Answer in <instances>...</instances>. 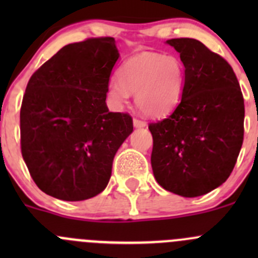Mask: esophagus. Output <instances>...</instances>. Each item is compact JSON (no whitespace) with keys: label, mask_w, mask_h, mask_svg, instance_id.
I'll return each instance as SVG.
<instances>
[{"label":"esophagus","mask_w":258,"mask_h":258,"mask_svg":"<svg viewBox=\"0 0 258 258\" xmlns=\"http://www.w3.org/2000/svg\"><path fill=\"white\" fill-rule=\"evenodd\" d=\"M146 124H147V123H146L144 119L137 118V117H135V118H134V126L135 127H145Z\"/></svg>","instance_id":"1"}]
</instances>
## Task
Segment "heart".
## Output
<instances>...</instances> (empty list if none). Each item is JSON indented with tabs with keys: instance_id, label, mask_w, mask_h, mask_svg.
Segmentation results:
<instances>
[{
	"instance_id": "1",
	"label": "heart",
	"mask_w": 258,
	"mask_h": 258,
	"mask_svg": "<svg viewBox=\"0 0 258 258\" xmlns=\"http://www.w3.org/2000/svg\"><path fill=\"white\" fill-rule=\"evenodd\" d=\"M184 87V67L176 56L161 53L137 54L118 70V81L111 80L107 95L117 105L136 95L140 110L150 116H162L179 102Z\"/></svg>"
}]
</instances>
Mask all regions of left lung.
Wrapping results in <instances>:
<instances>
[{"label": "left lung", "mask_w": 258, "mask_h": 258, "mask_svg": "<svg viewBox=\"0 0 258 258\" xmlns=\"http://www.w3.org/2000/svg\"><path fill=\"white\" fill-rule=\"evenodd\" d=\"M168 45L184 66V87L170 116L148 124L151 165L167 191L197 197L230 177L243 142L244 103L232 67L194 38Z\"/></svg>", "instance_id": "8db88e82"}]
</instances>
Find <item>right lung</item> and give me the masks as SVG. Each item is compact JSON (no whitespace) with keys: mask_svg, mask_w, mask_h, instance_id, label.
Returning <instances> with one entry per match:
<instances>
[{"mask_svg":"<svg viewBox=\"0 0 258 258\" xmlns=\"http://www.w3.org/2000/svg\"><path fill=\"white\" fill-rule=\"evenodd\" d=\"M112 37L64 46L31 76L20 112L21 152L38 188L83 201L110 181L113 157L134 131L128 113L106 105L118 59Z\"/></svg>","mask_w":258,"mask_h":258,"instance_id":"1","label":"right lung"}]
</instances>
